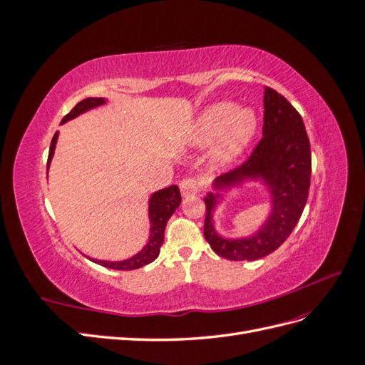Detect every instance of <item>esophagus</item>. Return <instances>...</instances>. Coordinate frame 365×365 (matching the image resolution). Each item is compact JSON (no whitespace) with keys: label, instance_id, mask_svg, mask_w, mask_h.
Masks as SVG:
<instances>
[{"label":"esophagus","instance_id":"obj_1","mask_svg":"<svg viewBox=\"0 0 365 365\" xmlns=\"http://www.w3.org/2000/svg\"><path fill=\"white\" fill-rule=\"evenodd\" d=\"M180 189H181V195H182L184 197H187V196H193V195L200 193L201 187H200V182H197L196 180L189 178V180L181 181Z\"/></svg>","mask_w":365,"mask_h":365}]
</instances>
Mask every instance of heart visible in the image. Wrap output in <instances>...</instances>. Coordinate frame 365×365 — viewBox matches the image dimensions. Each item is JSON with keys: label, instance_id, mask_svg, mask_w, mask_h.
<instances>
[{"label": "heart", "instance_id": "heart-1", "mask_svg": "<svg viewBox=\"0 0 365 365\" xmlns=\"http://www.w3.org/2000/svg\"><path fill=\"white\" fill-rule=\"evenodd\" d=\"M257 130V115L251 108L239 109L236 103L219 102L208 106L196 118L187 135L193 148L213 145L212 161L219 168L236 163Z\"/></svg>", "mask_w": 365, "mask_h": 365}]
</instances>
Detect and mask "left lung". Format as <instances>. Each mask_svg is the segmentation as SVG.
<instances>
[{
	"label": "left lung",
	"instance_id": "8db88e82",
	"mask_svg": "<svg viewBox=\"0 0 365 365\" xmlns=\"http://www.w3.org/2000/svg\"><path fill=\"white\" fill-rule=\"evenodd\" d=\"M263 138L240 168L217 176L213 192L204 197V236L212 250L228 260L267 257L289 237L304 210L311 185V145L302 115L286 98L264 88ZM259 182L272 196L269 217L256 234L245 238L220 237L212 222L224 192L244 183Z\"/></svg>",
	"mask_w": 365,
	"mask_h": 365
}]
</instances>
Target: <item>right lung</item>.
I'll return each instance as SVG.
<instances>
[{"instance_id": "right-lung-1", "label": "right lung", "mask_w": 365, "mask_h": 365, "mask_svg": "<svg viewBox=\"0 0 365 365\" xmlns=\"http://www.w3.org/2000/svg\"><path fill=\"white\" fill-rule=\"evenodd\" d=\"M106 103V98L103 97H88L83 98L82 102L77 103L71 111L65 115L61 121V125L67 123V121L79 117L81 114L90 111V109H94L97 106H102ZM59 132L54 134L51 145H50V152H48V161H47V172L50 168L51 158L54 155V149H56V143H58ZM181 204V193L178 185H170L165 187V189H161L155 193H152L150 200H149V222H150V230H149V240L148 244L143 247L141 251H138L134 256L125 259V260H118V262H109V260H97V259H90L97 264H102L105 268L109 269H117V271H130V269H138L145 264L152 263L158 257L160 248L164 242V230L165 225H168V220L170 216L175 213V210L180 207Z\"/></svg>"}]
</instances>
